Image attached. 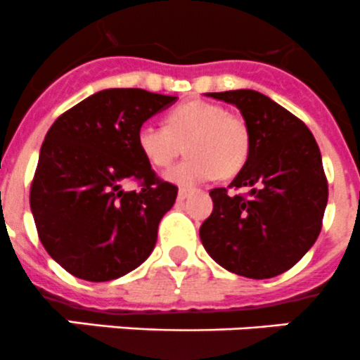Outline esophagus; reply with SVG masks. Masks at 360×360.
I'll return each instance as SVG.
<instances>
[{"label": "esophagus", "mask_w": 360, "mask_h": 360, "mask_svg": "<svg viewBox=\"0 0 360 360\" xmlns=\"http://www.w3.org/2000/svg\"><path fill=\"white\" fill-rule=\"evenodd\" d=\"M188 194H191V188L181 187L180 191H179V201H184V199H187Z\"/></svg>", "instance_id": "esophagus-1"}]
</instances>
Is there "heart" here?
<instances>
[{"label": "heart", "instance_id": "1", "mask_svg": "<svg viewBox=\"0 0 360 360\" xmlns=\"http://www.w3.org/2000/svg\"><path fill=\"white\" fill-rule=\"evenodd\" d=\"M136 143L150 165L166 168L187 150L188 158L166 172V180L194 185L240 172L250 152V133L243 119L215 103L187 101L166 117V126L143 124Z\"/></svg>", "mask_w": 360, "mask_h": 360}]
</instances>
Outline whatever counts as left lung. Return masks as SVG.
Wrapping results in <instances>:
<instances>
[{
  "label": "left lung",
  "instance_id": "left-lung-1",
  "mask_svg": "<svg viewBox=\"0 0 360 360\" xmlns=\"http://www.w3.org/2000/svg\"><path fill=\"white\" fill-rule=\"evenodd\" d=\"M234 105L250 133V152L229 188L210 192L213 212L199 238L210 257L254 280L282 275L313 247L327 206L322 155L308 127L252 89L206 92Z\"/></svg>",
  "mask_w": 360,
  "mask_h": 360
}]
</instances>
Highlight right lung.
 Instances as JSON below:
<instances>
[{"label":"right lung","instance_id":"right-lung-1","mask_svg":"<svg viewBox=\"0 0 360 360\" xmlns=\"http://www.w3.org/2000/svg\"><path fill=\"white\" fill-rule=\"evenodd\" d=\"M175 96L105 89L59 117L45 136L30 205L52 259L87 282L120 278L147 261L179 188L155 179L138 129ZM140 179L142 191H124Z\"/></svg>","mask_w":360,"mask_h":360}]
</instances>
